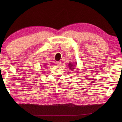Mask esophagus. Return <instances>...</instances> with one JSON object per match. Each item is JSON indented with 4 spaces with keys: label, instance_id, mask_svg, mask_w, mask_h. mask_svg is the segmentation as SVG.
Wrapping results in <instances>:
<instances>
[{
    "label": "esophagus",
    "instance_id": "obj_1",
    "mask_svg": "<svg viewBox=\"0 0 122 122\" xmlns=\"http://www.w3.org/2000/svg\"><path fill=\"white\" fill-rule=\"evenodd\" d=\"M56 64L58 66H61V61H57L56 62Z\"/></svg>",
    "mask_w": 122,
    "mask_h": 122
}]
</instances>
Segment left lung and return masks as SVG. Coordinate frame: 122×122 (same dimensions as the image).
Here are the masks:
<instances>
[{
    "label": "left lung",
    "mask_w": 122,
    "mask_h": 122,
    "mask_svg": "<svg viewBox=\"0 0 122 122\" xmlns=\"http://www.w3.org/2000/svg\"><path fill=\"white\" fill-rule=\"evenodd\" d=\"M69 66L70 67V69H73V64H72V63H69ZM73 69H74V68H73Z\"/></svg>",
    "instance_id": "1"
}]
</instances>
